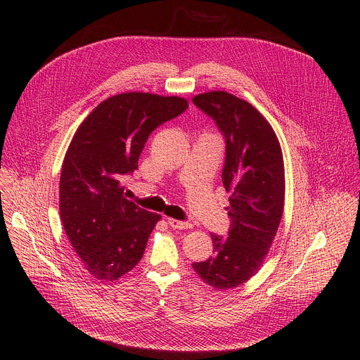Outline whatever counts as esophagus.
<instances>
[{"mask_svg": "<svg viewBox=\"0 0 360 360\" xmlns=\"http://www.w3.org/2000/svg\"><path fill=\"white\" fill-rule=\"evenodd\" d=\"M167 223H169L170 228H174V229H190L191 228V223L184 221V220L167 219Z\"/></svg>", "mask_w": 360, "mask_h": 360, "instance_id": "1", "label": "esophagus"}]
</instances>
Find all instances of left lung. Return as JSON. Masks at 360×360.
I'll return each mask as SVG.
<instances>
[{
  "label": "left lung",
  "mask_w": 360,
  "mask_h": 360,
  "mask_svg": "<svg viewBox=\"0 0 360 360\" xmlns=\"http://www.w3.org/2000/svg\"><path fill=\"white\" fill-rule=\"evenodd\" d=\"M193 102L224 137L221 181L231 193L228 238L212 235L214 255L193 269L205 285L228 290L250 280L269 254L285 205V165L274 129L251 103L228 91L201 93Z\"/></svg>",
  "instance_id": "8db88e82"
}]
</instances>
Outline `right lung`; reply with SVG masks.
<instances>
[{
    "label": "right lung",
    "mask_w": 360,
    "mask_h": 360,
    "mask_svg": "<svg viewBox=\"0 0 360 360\" xmlns=\"http://www.w3.org/2000/svg\"><path fill=\"white\" fill-rule=\"evenodd\" d=\"M188 108L178 96L129 91L108 98L82 122L60 179V216L74 251L96 278L134 269L160 216L124 197L121 179L139 167L148 136Z\"/></svg>",
    "instance_id": "1"
}]
</instances>
